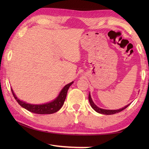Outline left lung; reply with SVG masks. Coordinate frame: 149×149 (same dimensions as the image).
Returning <instances> with one entry per match:
<instances>
[{"label": "left lung", "instance_id": "obj_1", "mask_svg": "<svg viewBox=\"0 0 149 149\" xmlns=\"http://www.w3.org/2000/svg\"><path fill=\"white\" fill-rule=\"evenodd\" d=\"M89 100L90 104H91V107L96 111V112L98 113H100V114H106V115H112V114H116V113L120 112H121V111H122L124 109H125V108H127L128 106H130V104H127V106H125V107H124L122 108H120V109H119V110H105V109H102V108H99L97 105L95 104V103L93 102V100L91 99V97L90 93L89 94Z\"/></svg>", "mask_w": 149, "mask_h": 149}]
</instances>
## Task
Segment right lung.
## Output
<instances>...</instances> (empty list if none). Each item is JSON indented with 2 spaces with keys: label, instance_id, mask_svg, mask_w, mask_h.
<instances>
[{
  "label": "right lung",
  "instance_id": "add662e5",
  "mask_svg": "<svg viewBox=\"0 0 149 149\" xmlns=\"http://www.w3.org/2000/svg\"><path fill=\"white\" fill-rule=\"evenodd\" d=\"M73 83L74 82L72 81L67 84L66 85H65L59 93L58 96L54 100L43 104H31L22 101V100H20L19 99H17L16 95L14 94L12 89H11V91L14 97V99L16 100L17 103L21 107L24 108L25 109L31 112L35 113V114H49L56 112L57 111H58L62 108L63 104H64L65 98H66L68 90L69 87L71 86Z\"/></svg>",
  "mask_w": 149,
  "mask_h": 149
}]
</instances>
